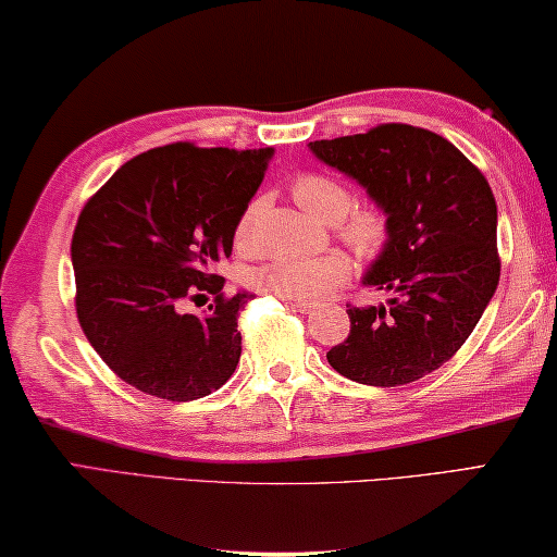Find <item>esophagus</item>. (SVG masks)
<instances>
[{"label": "esophagus", "mask_w": 557, "mask_h": 557, "mask_svg": "<svg viewBox=\"0 0 557 557\" xmlns=\"http://www.w3.org/2000/svg\"><path fill=\"white\" fill-rule=\"evenodd\" d=\"M286 304L298 313H311L315 308V304H308V300H286Z\"/></svg>", "instance_id": "obj_1"}]
</instances>
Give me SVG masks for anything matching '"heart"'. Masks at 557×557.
I'll use <instances>...</instances> for the list:
<instances>
[{
	"instance_id": "heart-1",
	"label": "heart",
	"mask_w": 557,
	"mask_h": 557,
	"mask_svg": "<svg viewBox=\"0 0 557 557\" xmlns=\"http://www.w3.org/2000/svg\"><path fill=\"white\" fill-rule=\"evenodd\" d=\"M294 197L308 214L323 224H338L352 207L350 189L341 180L321 175V172L300 175L294 182ZM263 209H267L263 197H257L244 209L239 224H236V244L242 249H251L257 244V226ZM341 234L355 251L370 257V253H377L387 239V219L375 207L355 209L341 224ZM348 261L338 253H327V257H278L253 271L251 284L278 298L318 300L335 284L348 278Z\"/></svg>"
}]
</instances>
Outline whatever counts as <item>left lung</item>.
<instances>
[{"mask_svg":"<svg viewBox=\"0 0 557 557\" xmlns=\"http://www.w3.org/2000/svg\"><path fill=\"white\" fill-rule=\"evenodd\" d=\"M323 165L358 182L387 219V239L362 284L387 306H352L348 341L327 362L370 387L409 385L451 358L498 286L496 199L486 177L414 125L308 143Z\"/></svg>","mask_w":557,"mask_h":557,"instance_id":"1","label":"left lung"}]
</instances>
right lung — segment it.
<instances>
[{
    "instance_id": "add662e5",
    "label": "right lung",
    "mask_w": 557,
    "mask_h": 557,
    "mask_svg": "<svg viewBox=\"0 0 557 557\" xmlns=\"http://www.w3.org/2000/svg\"><path fill=\"white\" fill-rule=\"evenodd\" d=\"M273 148L165 145L127 160L78 216L71 242L76 313L88 343L145 395L189 403L224 385L242 355L246 290L222 298L214 263L232 253L236 224ZM218 296L202 317L185 297Z\"/></svg>"
}]
</instances>
